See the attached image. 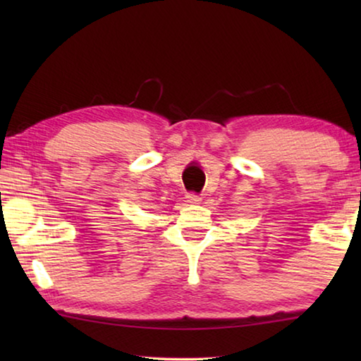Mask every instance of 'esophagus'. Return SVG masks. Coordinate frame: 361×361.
<instances>
[{"mask_svg":"<svg viewBox=\"0 0 361 361\" xmlns=\"http://www.w3.org/2000/svg\"><path fill=\"white\" fill-rule=\"evenodd\" d=\"M186 199H188L189 204H199L200 200H202V199H200L199 194H194V192H189V194L186 195Z\"/></svg>","mask_w":361,"mask_h":361,"instance_id":"34e87169","label":"esophagus"}]
</instances>
